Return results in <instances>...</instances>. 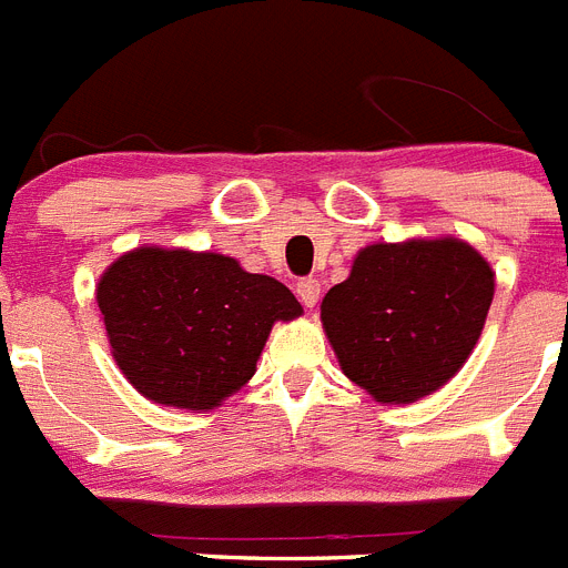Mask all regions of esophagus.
Masks as SVG:
<instances>
[{
	"label": "esophagus",
	"instance_id": "34e87169",
	"mask_svg": "<svg viewBox=\"0 0 568 568\" xmlns=\"http://www.w3.org/2000/svg\"><path fill=\"white\" fill-rule=\"evenodd\" d=\"M295 293H298V298L304 307H315V304H318V295H321V284L315 278H301L298 284H295Z\"/></svg>",
	"mask_w": 568,
	"mask_h": 568
}]
</instances>
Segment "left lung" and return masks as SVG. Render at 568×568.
<instances>
[{"instance_id": "1", "label": "left lung", "mask_w": 568, "mask_h": 568, "mask_svg": "<svg viewBox=\"0 0 568 568\" xmlns=\"http://www.w3.org/2000/svg\"><path fill=\"white\" fill-rule=\"evenodd\" d=\"M495 273L466 241L369 244L321 301V324L349 381L381 404L433 395L471 355Z\"/></svg>"}]
</instances>
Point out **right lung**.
Returning a JSON list of instances; mask_svg holds the SVG:
<instances>
[{
    "instance_id": "1",
    "label": "right lung",
    "mask_w": 568,
    "mask_h": 568,
    "mask_svg": "<svg viewBox=\"0 0 568 568\" xmlns=\"http://www.w3.org/2000/svg\"><path fill=\"white\" fill-rule=\"evenodd\" d=\"M110 353L148 400L215 409L255 375L275 321L301 304L281 281L222 253L135 247L99 278Z\"/></svg>"
}]
</instances>
